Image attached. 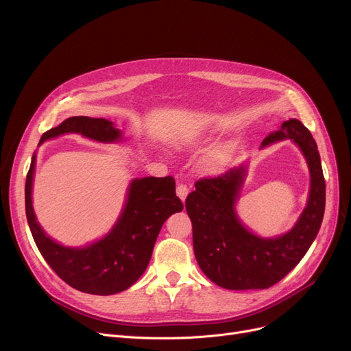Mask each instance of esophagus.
I'll return each mask as SVG.
<instances>
[{
    "instance_id": "1",
    "label": "esophagus",
    "mask_w": 351,
    "mask_h": 351,
    "mask_svg": "<svg viewBox=\"0 0 351 351\" xmlns=\"http://www.w3.org/2000/svg\"><path fill=\"white\" fill-rule=\"evenodd\" d=\"M188 193H189L188 185H185V183H178V185H176V195H178V197H179L182 202H185Z\"/></svg>"
}]
</instances>
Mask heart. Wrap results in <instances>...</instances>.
Wrapping results in <instances>:
<instances>
[{"label":"heart","mask_w":351,"mask_h":351,"mask_svg":"<svg viewBox=\"0 0 351 351\" xmlns=\"http://www.w3.org/2000/svg\"><path fill=\"white\" fill-rule=\"evenodd\" d=\"M226 158H228V151L226 149H216L205 158L204 163H205L208 169H215V168H217V166L225 163Z\"/></svg>","instance_id":"b5f03b06"}]
</instances>
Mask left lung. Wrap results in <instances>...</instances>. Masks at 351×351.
Segmentation results:
<instances>
[{
    "instance_id": "1",
    "label": "left lung",
    "mask_w": 351,
    "mask_h": 351,
    "mask_svg": "<svg viewBox=\"0 0 351 351\" xmlns=\"http://www.w3.org/2000/svg\"><path fill=\"white\" fill-rule=\"evenodd\" d=\"M291 139L303 152L310 171L307 206L287 233L263 239L239 220L234 204L245 179V166L212 178H202L186 197L192 220L193 250L199 267L220 287L267 289L298 266L315 241L326 206V182L317 145L299 119H289L262 146Z\"/></svg>"
}]
</instances>
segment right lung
<instances>
[{
    "instance_id": "1",
    "label": "right lung",
    "mask_w": 351,
    "mask_h": 351,
    "mask_svg": "<svg viewBox=\"0 0 351 351\" xmlns=\"http://www.w3.org/2000/svg\"><path fill=\"white\" fill-rule=\"evenodd\" d=\"M64 134H80L98 142H118L122 132L104 118L72 117L43 134L40 145ZM32 156L25 180V213L34 242L45 262L71 287L89 294H115L131 287L146 270L165 220L183 209L175 179H134L117 225L104 239L85 247H65L45 234L32 209L31 191L35 168Z\"/></svg>"
}]
</instances>
